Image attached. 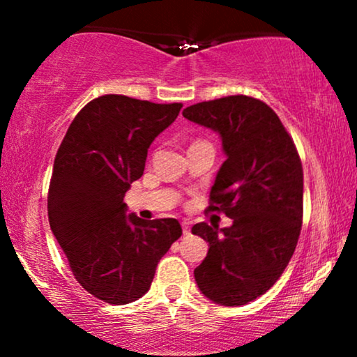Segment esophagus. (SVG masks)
<instances>
[{"mask_svg":"<svg viewBox=\"0 0 357 357\" xmlns=\"http://www.w3.org/2000/svg\"><path fill=\"white\" fill-rule=\"evenodd\" d=\"M181 227H183V233H184V235H190V231H191V225L188 223V221H183Z\"/></svg>","mask_w":357,"mask_h":357,"instance_id":"1","label":"esophagus"}]
</instances>
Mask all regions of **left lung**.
Masks as SVG:
<instances>
[{
	"label": "left lung",
	"instance_id": "1",
	"mask_svg": "<svg viewBox=\"0 0 357 357\" xmlns=\"http://www.w3.org/2000/svg\"><path fill=\"white\" fill-rule=\"evenodd\" d=\"M183 116L220 134L227 161L208 211L233 220L221 230L208 223L191 228L210 247L195 268L196 284L215 304L245 305L275 284L296 252L304 213L301 158L277 114L253 97L199 102Z\"/></svg>",
	"mask_w": 357,
	"mask_h": 357
}]
</instances>
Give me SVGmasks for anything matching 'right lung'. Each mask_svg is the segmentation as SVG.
<instances>
[{
	"label": "right lung",
	"mask_w": 357,
	"mask_h": 357,
	"mask_svg": "<svg viewBox=\"0 0 357 357\" xmlns=\"http://www.w3.org/2000/svg\"><path fill=\"white\" fill-rule=\"evenodd\" d=\"M183 104L109 96L77 114L56 151L48 221L77 282L114 305L149 290L158 261L183 235L174 218L126 215L124 196L144 173L147 149Z\"/></svg>",
	"instance_id": "obj_1"
}]
</instances>
